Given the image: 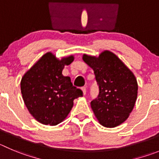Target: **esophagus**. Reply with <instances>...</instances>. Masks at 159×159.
<instances>
[{
	"instance_id": "esophagus-1",
	"label": "esophagus",
	"mask_w": 159,
	"mask_h": 159,
	"mask_svg": "<svg viewBox=\"0 0 159 159\" xmlns=\"http://www.w3.org/2000/svg\"><path fill=\"white\" fill-rule=\"evenodd\" d=\"M81 89H82L83 93H84V95L86 94V93H87V89H86V87H85V86L82 87V88H81Z\"/></svg>"
}]
</instances>
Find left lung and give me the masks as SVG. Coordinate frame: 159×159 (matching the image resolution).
Here are the masks:
<instances>
[{
  "label": "left lung",
  "instance_id": "obj_1",
  "mask_svg": "<svg viewBox=\"0 0 159 159\" xmlns=\"http://www.w3.org/2000/svg\"><path fill=\"white\" fill-rule=\"evenodd\" d=\"M82 59L94 70L100 94L91 102L99 123L115 128L127 120L137 98L138 84L133 73L112 52L98 56L84 54Z\"/></svg>",
  "mask_w": 159,
  "mask_h": 159
}]
</instances>
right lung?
Here are the masks:
<instances>
[{"mask_svg": "<svg viewBox=\"0 0 159 159\" xmlns=\"http://www.w3.org/2000/svg\"><path fill=\"white\" fill-rule=\"evenodd\" d=\"M74 59V55L59 59L48 52L22 78L20 87L23 101L38 122L49 125L62 122L72 109L74 100L83 96L82 91L73 85L70 78L62 74L64 66Z\"/></svg>", "mask_w": 159, "mask_h": 159, "instance_id": "obj_1", "label": "right lung"}]
</instances>
